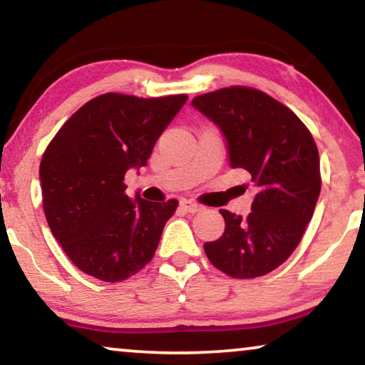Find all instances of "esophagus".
I'll return each instance as SVG.
<instances>
[{
    "mask_svg": "<svg viewBox=\"0 0 365 365\" xmlns=\"http://www.w3.org/2000/svg\"><path fill=\"white\" fill-rule=\"evenodd\" d=\"M180 207H182L183 210L188 212V213H197V212L202 210V207L198 205V203L190 202V200H182V202H180Z\"/></svg>",
    "mask_w": 365,
    "mask_h": 365,
    "instance_id": "1",
    "label": "esophagus"
}]
</instances>
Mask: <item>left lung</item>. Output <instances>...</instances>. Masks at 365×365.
Masks as SVG:
<instances>
[{
    "label": "left lung",
    "instance_id": "8db88e82",
    "mask_svg": "<svg viewBox=\"0 0 365 365\" xmlns=\"http://www.w3.org/2000/svg\"><path fill=\"white\" fill-rule=\"evenodd\" d=\"M193 108L227 140L232 168L250 173L255 188L247 218L220 210L225 232L203 244L212 265L235 279H254L297 249L320 193L319 152L299 116L264 91L230 86L195 96Z\"/></svg>",
    "mask_w": 365,
    "mask_h": 365
}]
</instances>
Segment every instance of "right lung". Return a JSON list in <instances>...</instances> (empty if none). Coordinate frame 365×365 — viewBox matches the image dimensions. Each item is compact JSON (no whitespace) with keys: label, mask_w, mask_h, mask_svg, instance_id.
I'll return each instance as SVG.
<instances>
[{"label":"right lung","mask_w":365,"mask_h":365,"mask_svg":"<svg viewBox=\"0 0 365 365\" xmlns=\"http://www.w3.org/2000/svg\"><path fill=\"white\" fill-rule=\"evenodd\" d=\"M187 98L96 96L48 145L40 165L43 208L56 242L85 274L121 282L152 260L178 202L133 200L123 180L147 165Z\"/></svg>","instance_id":"add662e5"}]
</instances>
